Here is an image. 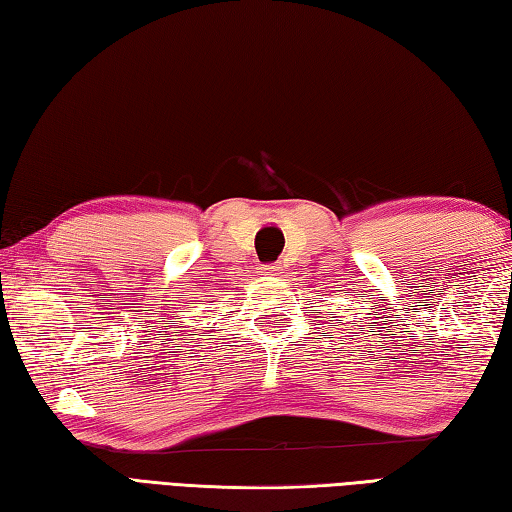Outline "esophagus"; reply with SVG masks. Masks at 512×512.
<instances>
[{
	"label": "esophagus",
	"instance_id": "obj_1",
	"mask_svg": "<svg viewBox=\"0 0 512 512\" xmlns=\"http://www.w3.org/2000/svg\"><path fill=\"white\" fill-rule=\"evenodd\" d=\"M277 271H280V266H266V264H262V266L257 268L259 275H277Z\"/></svg>",
	"mask_w": 512,
	"mask_h": 512
}]
</instances>
